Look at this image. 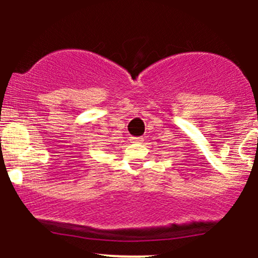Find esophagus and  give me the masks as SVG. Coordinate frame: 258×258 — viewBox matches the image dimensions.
<instances>
[{"instance_id":"obj_1","label":"esophagus","mask_w":258,"mask_h":258,"mask_svg":"<svg viewBox=\"0 0 258 258\" xmlns=\"http://www.w3.org/2000/svg\"><path fill=\"white\" fill-rule=\"evenodd\" d=\"M130 141H131L132 144H139V142L144 141V140H142V137H130Z\"/></svg>"}]
</instances>
